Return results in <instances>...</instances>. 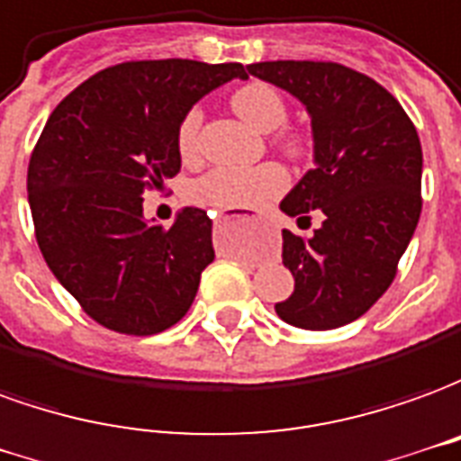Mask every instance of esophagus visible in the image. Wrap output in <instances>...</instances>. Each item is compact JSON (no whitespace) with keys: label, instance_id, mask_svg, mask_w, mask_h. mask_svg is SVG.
<instances>
[{"label":"esophagus","instance_id":"1","mask_svg":"<svg viewBox=\"0 0 461 461\" xmlns=\"http://www.w3.org/2000/svg\"><path fill=\"white\" fill-rule=\"evenodd\" d=\"M228 218H230V215H221V218H218V221H215V223H225V221H228Z\"/></svg>","mask_w":461,"mask_h":461}]
</instances>
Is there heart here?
<instances>
[{"mask_svg":"<svg viewBox=\"0 0 461 461\" xmlns=\"http://www.w3.org/2000/svg\"><path fill=\"white\" fill-rule=\"evenodd\" d=\"M233 109L243 119L256 126L258 131H276L288 121V106L283 94L263 84L253 81L246 84L230 96ZM203 111L201 106H191L185 111L178 129H176V149L184 161H194L198 156V136H201ZM276 143L283 151L298 158L305 153V139L295 131L276 133ZM288 188V173L276 163H260V166H218L203 173L191 185V198L198 205L215 208V211H238V208H256L270 198H277Z\"/></svg>","mask_w":461,"mask_h":461,"instance_id":"b5f03b06","label":"heart"}]
</instances>
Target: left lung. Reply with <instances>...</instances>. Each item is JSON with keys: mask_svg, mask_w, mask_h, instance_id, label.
Wrapping results in <instances>:
<instances>
[{"mask_svg": "<svg viewBox=\"0 0 461 461\" xmlns=\"http://www.w3.org/2000/svg\"><path fill=\"white\" fill-rule=\"evenodd\" d=\"M248 74L293 94L308 109L315 168L283 198V213L312 236L283 230V266L295 290L276 312L303 330L342 328L393 285L422 213V146L390 91L335 61H260Z\"/></svg>", "mask_w": 461, "mask_h": 461, "instance_id": "1", "label": "left lung"}]
</instances>
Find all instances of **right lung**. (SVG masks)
<instances>
[{
  "label": "right lung",
  "instance_id": "right-lung-1",
  "mask_svg": "<svg viewBox=\"0 0 461 461\" xmlns=\"http://www.w3.org/2000/svg\"><path fill=\"white\" fill-rule=\"evenodd\" d=\"M243 64L123 61L94 74L51 111L32 151L29 208L41 256L81 310L123 335L184 318L213 263V221L184 208L171 228L143 221L146 191L181 171L185 111Z\"/></svg>",
  "mask_w": 461,
  "mask_h": 461
}]
</instances>
